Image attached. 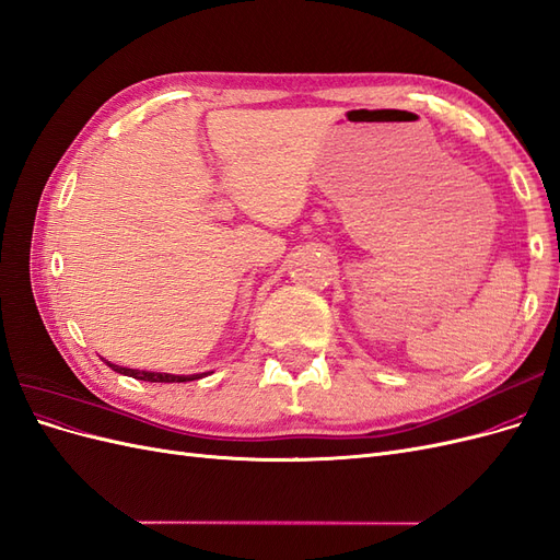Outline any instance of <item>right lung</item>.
Returning a JSON list of instances; mask_svg holds the SVG:
<instances>
[{"instance_id":"right-lung-1","label":"right lung","mask_w":560,"mask_h":560,"mask_svg":"<svg viewBox=\"0 0 560 560\" xmlns=\"http://www.w3.org/2000/svg\"><path fill=\"white\" fill-rule=\"evenodd\" d=\"M109 364V362H107ZM116 374H124V376H132L138 381H149V383H186V381H196L202 378L200 374L196 376H173V374H156V371H138V369H126V366H116L109 364Z\"/></svg>"}]
</instances>
